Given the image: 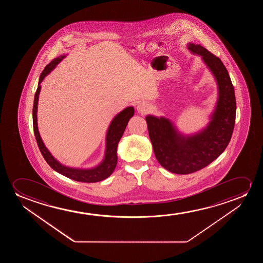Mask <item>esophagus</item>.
<instances>
[{
    "mask_svg": "<svg viewBox=\"0 0 263 263\" xmlns=\"http://www.w3.org/2000/svg\"><path fill=\"white\" fill-rule=\"evenodd\" d=\"M137 111L140 112L142 114L147 113L151 109V106L146 102H140L137 106Z\"/></svg>",
    "mask_w": 263,
    "mask_h": 263,
    "instance_id": "34e87169",
    "label": "esophagus"
}]
</instances>
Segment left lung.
Masks as SVG:
<instances>
[{"label":"left lung","mask_w":263,"mask_h":263,"mask_svg":"<svg viewBox=\"0 0 263 263\" xmlns=\"http://www.w3.org/2000/svg\"><path fill=\"white\" fill-rule=\"evenodd\" d=\"M187 48L201 57L217 83L218 100L209 125L198 133L183 136L168 119L151 115L145 118L155 157L163 168L177 174L198 172L226 150L236 114L234 86L223 62L198 44L190 43Z\"/></svg>","instance_id":"left-lung-1"}]
</instances>
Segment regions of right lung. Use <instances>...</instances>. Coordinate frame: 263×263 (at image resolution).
I'll return each mask as SVG.
<instances>
[{"label": "right lung", "mask_w": 263, "mask_h": 263, "mask_svg": "<svg viewBox=\"0 0 263 263\" xmlns=\"http://www.w3.org/2000/svg\"><path fill=\"white\" fill-rule=\"evenodd\" d=\"M65 55H60L59 58H54V60L48 64L45 67L43 72L40 74L39 85L36 89L35 98H34V104H33V129L36 137V143L39 145L40 152L43 155L44 159L47 161L48 165L55 172L60 173L64 176L67 177L71 180L81 181V182H98L101 180L107 179L114 172L117 162H118V155H117V148L119 144L120 138L122 137L124 131L126 129V125L132 118L135 113L133 107H127L124 110L119 113L112 120L111 124L109 125L107 137H106V151L103 161L99 165L91 168V169H76L70 168L67 166L63 165L60 162L54 159V156L51 155L50 152L47 150L45 146L43 141L40 137L39 128H37V120H36V112H37V102H39V95H40L41 85L44 78L55 67V65L59 64L65 58Z\"/></svg>", "instance_id": "1"}]
</instances>
